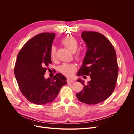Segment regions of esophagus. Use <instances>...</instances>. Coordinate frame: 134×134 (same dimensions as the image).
<instances>
[{
	"label": "esophagus",
	"mask_w": 134,
	"mask_h": 134,
	"mask_svg": "<svg viewBox=\"0 0 134 134\" xmlns=\"http://www.w3.org/2000/svg\"><path fill=\"white\" fill-rule=\"evenodd\" d=\"M73 82H74V80H71V79H67V83H73Z\"/></svg>",
	"instance_id": "esophagus-1"
}]
</instances>
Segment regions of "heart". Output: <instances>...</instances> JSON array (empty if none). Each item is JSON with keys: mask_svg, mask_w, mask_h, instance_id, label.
Masks as SVG:
<instances>
[{"mask_svg": "<svg viewBox=\"0 0 134 134\" xmlns=\"http://www.w3.org/2000/svg\"><path fill=\"white\" fill-rule=\"evenodd\" d=\"M61 43L65 46L72 53H75L76 50L78 49L79 46V42L75 37L72 36H68L63 38L61 40ZM50 57L52 59H55L56 57V50L54 46H52L50 48ZM83 58V53L80 51H78L75 55V58L80 60ZM76 68L74 64H63L60 66V71L63 74L68 77H71L73 76Z\"/></svg>", "mask_w": 134, "mask_h": 134, "instance_id": "heart-1", "label": "heart"}]
</instances>
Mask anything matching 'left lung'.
I'll use <instances>...</instances> for the list:
<instances>
[{
  "mask_svg": "<svg viewBox=\"0 0 134 134\" xmlns=\"http://www.w3.org/2000/svg\"><path fill=\"white\" fill-rule=\"evenodd\" d=\"M82 37L86 43L87 51L78 76L90 75L91 81L85 85L76 96L80 102L96 104L103 102L115 90L119 72L116 54L110 41L97 32L84 31Z\"/></svg>",
  "mask_w": 134,
  "mask_h": 134,
  "instance_id": "1",
  "label": "left lung"
}]
</instances>
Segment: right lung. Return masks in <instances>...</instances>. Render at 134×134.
<instances>
[{"label":"right lung","instance_id":"obj_1","mask_svg":"<svg viewBox=\"0 0 134 134\" xmlns=\"http://www.w3.org/2000/svg\"><path fill=\"white\" fill-rule=\"evenodd\" d=\"M54 33H42L27 41L20 50L14 66V75L20 91L30 102L44 104L54 101L61 88L66 85V78L60 73L53 79L44 75L52 63L50 48Z\"/></svg>","mask_w":134,"mask_h":134}]
</instances>
